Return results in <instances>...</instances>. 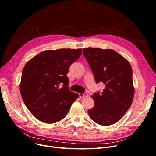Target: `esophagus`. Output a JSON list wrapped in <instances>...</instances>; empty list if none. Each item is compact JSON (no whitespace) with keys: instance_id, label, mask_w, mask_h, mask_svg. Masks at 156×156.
I'll list each match as a JSON object with an SVG mask.
<instances>
[{"instance_id":"esophagus-1","label":"esophagus","mask_w":156,"mask_h":156,"mask_svg":"<svg viewBox=\"0 0 156 156\" xmlns=\"http://www.w3.org/2000/svg\"><path fill=\"white\" fill-rule=\"evenodd\" d=\"M89 95L87 93H84V94H79V97L80 98H85L88 97Z\"/></svg>"}]
</instances>
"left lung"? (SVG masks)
Returning <instances> with one entry per match:
<instances>
[{
    "mask_svg": "<svg viewBox=\"0 0 156 156\" xmlns=\"http://www.w3.org/2000/svg\"><path fill=\"white\" fill-rule=\"evenodd\" d=\"M83 51L96 82H102L105 85L101 93H95L92 96L94 105L88 109V115L100 125L114 124L122 119L133 102L134 87L131 65L111 49L88 48Z\"/></svg>",
    "mask_w": 156,
    "mask_h": 156,
    "instance_id": "1",
    "label": "left lung"
}]
</instances>
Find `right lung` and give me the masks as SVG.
I'll list each match as a JSON object with an SVG mask.
<instances>
[{"label": "right lung", "mask_w": 156, "mask_h": 156, "mask_svg": "<svg viewBox=\"0 0 156 156\" xmlns=\"http://www.w3.org/2000/svg\"><path fill=\"white\" fill-rule=\"evenodd\" d=\"M81 49L46 50L29 60L23 68L20 92L32 114L44 123L53 124L67 115L79 96L68 87L66 75ZM60 83L63 87L60 88Z\"/></svg>", "instance_id": "right-lung-1"}]
</instances>
